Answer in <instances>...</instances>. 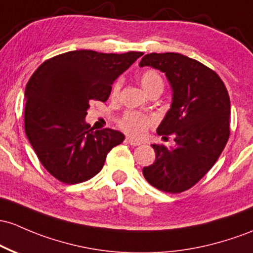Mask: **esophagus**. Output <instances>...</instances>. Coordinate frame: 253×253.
Returning <instances> with one entry per match:
<instances>
[{
  "label": "esophagus",
  "mask_w": 253,
  "mask_h": 253,
  "mask_svg": "<svg viewBox=\"0 0 253 253\" xmlns=\"http://www.w3.org/2000/svg\"><path fill=\"white\" fill-rule=\"evenodd\" d=\"M126 143H127V144H129V145H133V146H138V145H140V141L134 140V139H133V138H129V137H127V138H126Z\"/></svg>",
  "instance_id": "1"
}]
</instances>
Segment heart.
<instances>
[{
	"label": "heart",
	"instance_id": "obj_1",
	"mask_svg": "<svg viewBox=\"0 0 253 253\" xmlns=\"http://www.w3.org/2000/svg\"><path fill=\"white\" fill-rule=\"evenodd\" d=\"M140 84L143 86L144 91L148 95H150L154 91H161L162 92L163 86H165V82L163 78L155 69H146L143 73L140 74ZM121 88V82L116 80L114 83L112 88V96L116 97L120 92ZM155 121L151 116L148 115H141L139 113L134 112H127L124 114V116L119 121V126L124 132L127 134L132 135L134 138L143 137L145 133L151 126H154Z\"/></svg>",
	"mask_w": 253,
	"mask_h": 253
}]
</instances>
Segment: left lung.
I'll return each mask as SVG.
<instances>
[{
	"label": "left lung",
	"instance_id": "8db88e82",
	"mask_svg": "<svg viewBox=\"0 0 253 253\" xmlns=\"http://www.w3.org/2000/svg\"><path fill=\"white\" fill-rule=\"evenodd\" d=\"M139 66L160 69L167 77L173 101L157 134L175 137L174 148L152 145L156 160L143 168L144 177L163 192H184L211 169L228 141V91L216 72L177 52H151Z\"/></svg>",
	"mask_w": 253,
	"mask_h": 253
}]
</instances>
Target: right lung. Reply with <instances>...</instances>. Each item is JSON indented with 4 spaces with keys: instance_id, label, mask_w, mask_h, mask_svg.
I'll use <instances>...</instances> for the list:
<instances>
[{
    "instance_id": "right-lung-1",
    "label": "right lung",
    "mask_w": 253,
    "mask_h": 253,
    "mask_svg": "<svg viewBox=\"0 0 253 253\" xmlns=\"http://www.w3.org/2000/svg\"><path fill=\"white\" fill-rule=\"evenodd\" d=\"M143 52L76 50L44 61L25 90V132L43 167L65 184L90 180L125 135L93 131L85 116L92 101L105 102L113 83Z\"/></svg>"
}]
</instances>
